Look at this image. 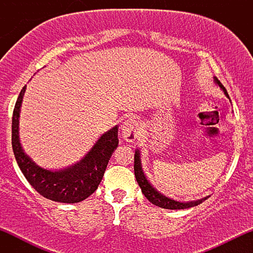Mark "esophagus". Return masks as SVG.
<instances>
[{
    "mask_svg": "<svg viewBox=\"0 0 253 253\" xmlns=\"http://www.w3.org/2000/svg\"><path fill=\"white\" fill-rule=\"evenodd\" d=\"M139 133V125L134 119L128 118L121 125V135L124 140L134 141Z\"/></svg>",
    "mask_w": 253,
    "mask_h": 253,
    "instance_id": "obj_1",
    "label": "esophagus"
}]
</instances>
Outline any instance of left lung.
<instances>
[{"label": "left lung", "mask_w": 253, "mask_h": 253, "mask_svg": "<svg viewBox=\"0 0 253 253\" xmlns=\"http://www.w3.org/2000/svg\"><path fill=\"white\" fill-rule=\"evenodd\" d=\"M214 82H215L220 88L222 89V91L225 92L226 96H228L227 90L225 89V86L222 85L221 82L217 80L216 77H214ZM134 175L136 178V182H138L139 187L141 188V191L146 197L147 200L153 205L158 206L161 208H165V210H185V208H190V207H195V206L202 203L205 200H207L208 197H203L201 200H197V201H191V202H179V201H175V200L170 199V197H167L163 194H161L159 191H157V189L152 187L150 184V182L147 181L146 176L144 175L143 169H141V162H140V152L139 150L135 151L134 153Z\"/></svg>", "instance_id": "8db88e82"}]
</instances>
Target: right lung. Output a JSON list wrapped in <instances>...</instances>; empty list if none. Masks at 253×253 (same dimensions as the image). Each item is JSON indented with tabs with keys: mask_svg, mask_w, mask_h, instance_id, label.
<instances>
[{
	"mask_svg": "<svg viewBox=\"0 0 253 253\" xmlns=\"http://www.w3.org/2000/svg\"><path fill=\"white\" fill-rule=\"evenodd\" d=\"M26 85L20 91L11 120V146L14 156L32 187L46 199L62 203H77L97 189L110 157L118 147V126L103 133L91 150L78 163L63 170L51 171L37 165L22 150L19 138V118Z\"/></svg>",
	"mask_w": 253,
	"mask_h": 253,
	"instance_id": "add662e5",
	"label": "right lung"
}]
</instances>
